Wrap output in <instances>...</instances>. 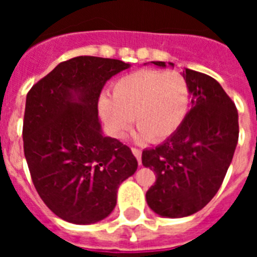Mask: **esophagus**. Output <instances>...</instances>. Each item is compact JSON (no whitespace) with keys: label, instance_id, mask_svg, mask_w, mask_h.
<instances>
[{"label":"esophagus","instance_id":"34e87169","mask_svg":"<svg viewBox=\"0 0 257 257\" xmlns=\"http://www.w3.org/2000/svg\"><path fill=\"white\" fill-rule=\"evenodd\" d=\"M134 153V156L136 157V160H138V162H139V165H142V151L138 148H133L131 149Z\"/></svg>","mask_w":257,"mask_h":257}]
</instances>
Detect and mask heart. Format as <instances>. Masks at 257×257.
Returning <instances> with one entry per match:
<instances>
[{
	"label": "heart",
	"mask_w": 257,
	"mask_h": 257,
	"mask_svg": "<svg viewBox=\"0 0 257 257\" xmlns=\"http://www.w3.org/2000/svg\"><path fill=\"white\" fill-rule=\"evenodd\" d=\"M112 99L101 97L99 108L109 131L122 139L133 118L139 140L158 144L180 128L190 106V86L179 72L140 69L118 78Z\"/></svg>",
	"instance_id": "heart-1"
}]
</instances>
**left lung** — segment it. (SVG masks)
<instances>
[{
  "instance_id": "obj_1",
  "label": "left lung",
  "mask_w": 257,
  "mask_h": 257,
  "mask_svg": "<svg viewBox=\"0 0 257 257\" xmlns=\"http://www.w3.org/2000/svg\"><path fill=\"white\" fill-rule=\"evenodd\" d=\"M153 64L166 67L165 61ZM192 94V109L176 133L142 162L156 172L147 202L156 213L184 217L202 210L221 187L238 143V112L216 79L184 70Z\"/></svg>"
}]
</instances>
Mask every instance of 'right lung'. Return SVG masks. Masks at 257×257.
I'll return each mask as SVG.
<instances>
[{
    "label": "right lung",
    "mask_w": 257,
    "mask_h": 257,
    "mask_svg": "<svg viewBox=\"0 0 257 257\" xmlns=\"http://www.w3.org/2000/svg\"><path fill=\"white\" fill-rule=\"evenodd\" d=\"M130 64L77 56L56 65L27 94L23 142L31 178L45 205L73 224L105 219L117 189L138 169L131 149L105 136L97 117L104 85Z\"/></svg>",
    "instance_id": "1"
}]
</instances>
